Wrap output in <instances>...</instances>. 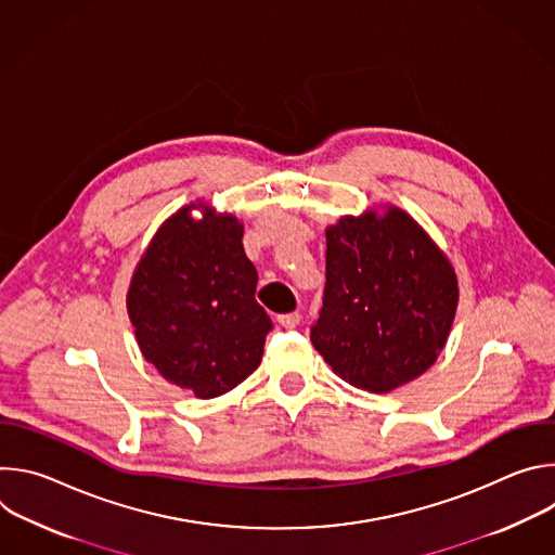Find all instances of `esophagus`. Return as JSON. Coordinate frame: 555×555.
I'll return each instance as SVG.
<instances>
[{
	"label": "esophagus",
	"instance_id": "obj_1",
	"mask_svg": "<svg viewBox=\"0 0 555 555\" xmlns=\"http://www.w3.org/2000/svg\"><path fill=\"white\" fill-rule=\"evenodd\" d=\"M279 323H281L285 330H294V327H298V323H300V313H298V311L281 313V315H279Z\"/></svg>",
	"mask_w": 555,
	"mask_h": 555
}]
</instances>
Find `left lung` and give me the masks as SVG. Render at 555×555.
Segmentation results:
<instances>
[{"mask_svg": "<svg viewBox=\"0 0 555 555\" xmlns=\"http://www.w3.org/2000/svg\"><path fill=\"white\" fill-rule=\"evenodd\" d=\"M325 296L311 345L345 382L388 392L426 373L446 347L454 268L402 208L340 217L327 228Z\"/></svg>", "mask_w": 555, "mask_h": 555, "instance_id": "1", "label": "left lung"}]
</instances>
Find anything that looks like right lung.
Instances as JSON below:
<instances>
[{
	"mask_svg": "<svg viewBox=\"0 0 555 555\" xmlns=\"http://www.w3.org/2000/svg\"><path fill=\"white\" fill-rule=\"evenodd\" d=\"M193 209L203 210L199 220ZM242 236L234 215L189 204L157 228L127 292L144 360L199 400L242 384L261 364L272 330Z\"/></svg>",
	"mask_w": 555,
	"mask_h": 555,
	"instance_id": "obj_1",
	"label": "right lung"
}]
</instances>
